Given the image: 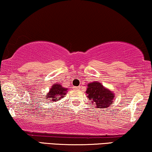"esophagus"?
I'll use <instances>...</instances> for the list:
<instances>
[{
  "mask_svg": "<svg viewBox=\"0 0 152 152\" xmlns=\"http://www.w3.org/2000/svg\"><path fill=\"white\" fill-rule=\"evenodd\" d=\"M72 88H73V89H75V90H78V89H80V87H77V86H73Z\"/></svg>",
  "mask_w": 152,
  "mask_h": 152,
  "instance_id": "1",
  "label": "esophagus"
}]
</instances>
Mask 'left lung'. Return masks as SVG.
<instances>
[{"label": "left lung", "mask_w": 152, "mask_h": 152, "mask_svg": "<svg viewBox=\"0 0 152 152\" xmlns=\"http://www.w3.org/2000/svg\"><path fill=\"white\" fill-rule=\"evenodd\" d=\"M86 88L87 98L91 103L95 104V108L104 109L113 103L115 94L110 89L104 86L100 82H95L89 83Z\"/></svg>", "instance_id": "left-lung-1"}]
</instances>
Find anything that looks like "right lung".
<instances>
[{"label": "right lung", "instance_id": "right-lung-1", "mask_svg": "<svg viewBox=\"0 0 152 152\" xmlns=\"http://www.w3.org/2000/svg\"><path fill=\"white\" fill-rule=\"evenodd\" d=\"M67 92V88H64L61 84L55 83V84L50 87L48 94L45 95V98L46 99V100L50 101V102H55L56 101H58V99H60L65 96Z\"/></svg>", "mask_w": 152, "mask_h": 152}]
</instances>
